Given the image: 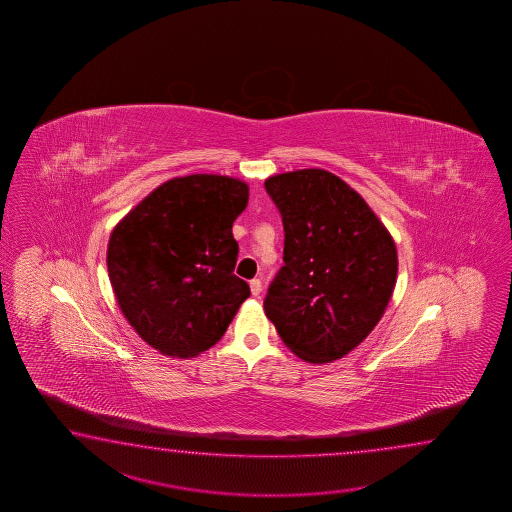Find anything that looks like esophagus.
<instances>
[{"label":"esophagus","instance_id":"1","mask_svg":"<svg viewBox=\"0 0 512 512\" xmlns=\"http://www.w3.org/2000/svg\"><path fill=\"white\" fill-rule=\"evenodd\" d=\"M261 280L260 278H254V280H251V293L252 296H258V294L261 293Z\"/></svg>","mask_w":512,"mask_h":512}]
</instances>
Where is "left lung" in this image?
<instances>
[{"instance_id": "left-lung-1", "label": "left lung", "mask_w": 512, "mask_h": 512, "mask_svg": "<svg viewBox=\"0 0 512 512\" xmlns=\"http://www.w3.org/2000/svg\"><path fill=\"white\" fill-rule=\"evenodd\" d=\"M265 190L285 234L265 315L300 359H340L370 335L392 298V236L366 201L326 170L274 175Z\"/></svg>"}]
</instances>
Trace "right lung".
I'll use <instances>...</instances> for the list:
<instances>
[{"label":"right lung","mask_w":512,"mask_h":512,"mask_svg":"<svg viewBox=\"0 0 512 512\" xmlns=\"http://www.w3.org/2000/svg\"><path fill=\"white\" fill-rule=\"evenodd\" d=\"M249 186L221 175L177 177L155 188L113 230L108 274L120 311L144 342L194 357L225 335L251 296L234 274L232 225Z\"/></svg>","instance_id":"right-lung-1"}]
</instances>
